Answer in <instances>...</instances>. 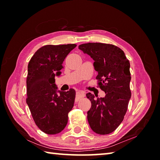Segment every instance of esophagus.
Returning <instances> with one entry per match:
<instances>
[{
	"label": "esophagus",
	"mask_w": 160,
	"mask_h": 160,
	"mask_svg": "<svg viewBox=\"0 0 160 160\" xmlns=\"http://www.w3.org/2000/svg\"><path fill=\"white\" fill-rule=\"evenodd\" d=\"M84 96H85V94H84V92L83 91H78L76 93V102L79 100L80 98L84 97Z\"/></svg>",
	"instance_id": "obj_1"
}]
</instances>
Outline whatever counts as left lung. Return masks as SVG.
Wrapping results in <instances>:
<instances>
[{
  "label": "left lung",
  "mask_w": 160,
  "mask_h": 160,
  "mask_svg": "<svg viewBox=\"0 0 160 160\" xmlns=\"http://www.w3.org/2000/svg\"><path fill=\"white\" fill-rule=\"evenodd\" d=\"M78 48L94 60L98 87L106 93L104 98L97 99L93 94H86L91 102L88 122L96 133L109 134L119 127L127 113L131 96L130 62L123 51L111 44L89 42Z\"/></svg>",
  "instance_id": "left-lung-1"
}]
</instances>
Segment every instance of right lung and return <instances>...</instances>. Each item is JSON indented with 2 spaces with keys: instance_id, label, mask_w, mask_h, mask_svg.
<instances>
[{
  "instance_id": "1",
  "label": "right lung",
  "mask_w": 160,
  "mask_h": 160,
  "mask_svg": "<svg viewBox=\"0 0 160 160\" xmlns=\"http://www.w3.org/2000/svg\"><path fill=\"white\" fill-rule=\"evenodd\" d=\"M76 47V44L43 46L28 64L26 102L37 127L47 134L59 133L65 128L68 113L73 107L76 91H57L55 76H60L63 61Z\"/></svg>"
}]
</instances>
